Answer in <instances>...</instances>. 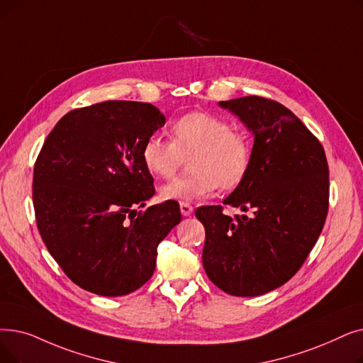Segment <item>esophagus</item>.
I'll return each mask as SVG.
<instances>
[{
	"instance_id": "esophagus-1",
	"label": "esophagus",
	"mask_w": 363,
	"mask_h": 363,
	"mask_svg": "<svg viewBox=\"0 0 363 363\" xmlns=\"http://www.w3.org/2000/svg\"><path fill=\"white\" fill-rule=\"evenodd\" d=\"M179 208H181V213H182L184 216H190V215L193 213V206H191L190 203L181 201V203H179Z\"/></svg>"
}]
</instances>
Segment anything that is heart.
Returning a JSON list of instances; mask_svg holds the SVG:
<instances>
[{
    "mask_svg": "<svg viewBox=\"0 0 363 363\" xmlns=\"http://www.w3.org/2000/svg\"><path fill=\"white\" fill-rule=\"evenodd\" d=\"M170 139L150 135L140 148L145 169L157 178L172 177L188 157L185 177L175 178L160 188L163 200L193 201L218 190H231L246 178L252 145L249 138L233 130L231 124L218 116L194 111L173 121Z\"/></svg>",
    "mask_w": 363,
    "mask_h": 363,
    "instance_id": "obj_1",
    "label": "heart"
}]
</instances>
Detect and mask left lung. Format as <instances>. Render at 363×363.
<instances>
[{"instance_id":"8db88e82","label":"left lung","mask_w":363,"mask_h":363,"mask_svg":"<svg viewBox=\"0 0 363 363\" xmlns=\"http://www.w3.org/2000/svg\"><path fill=\"white\" fill-rule=\"evenodd\" d=\"M254 135L246 178L223 201L252 215L201 206L206 230L203 267L213 285L234 296H258L286 283L322 233L329 206L323 147L281 104L259 96L220 101Z\"/></svg>"}]
</instances>
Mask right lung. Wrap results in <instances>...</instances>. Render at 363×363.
<instances>
[{"label":"right lung","instance_id":"obj_1","mask_svg":"<svg viewBox=\"0 0 363 363\" xmlns=\"http://www.w3.org/2000/svg\"><path fill=\"white\" fill-rule=\"evenodd\" d=\"M164 123L151 104L106 101L65 114L40 151L38 231L60 269L89 292L139 289L154 273L157 246L181 223L177 201L135 211L155 193L140 148Z\"/></svg>","mask_w":363,"mask_h":363}]
</instances>
